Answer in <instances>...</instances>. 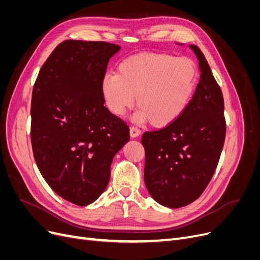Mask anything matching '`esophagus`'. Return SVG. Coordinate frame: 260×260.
<instances>
[{
    "mask_svg": "<svg viewBox=\"0 0 260 260\" xmlns=\"http://www.w3.org/2000/svg\"><path fill=\"white\" fill-rule=\"evenodd\" d=\"M140 135H141V131L138 128H135V127H131L130 128V137L132 139L138 138Z\"/></svg>",
    "mask_w": 260,
    "mask_h": 260,
    "instance_id": "1",
    "label": "esophagus"
}]
</instances>
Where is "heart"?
I'll return each mask as SVG.
<instances>
[{
    "instance_id": "1",
    "label": "heart",
    "mask_w": 260,
    "mask_h": 260,
    "mask_svg": "<svg viewBox=\"0 0 260 260\" xmlns=\"http://www.w3.org/2000/svg\"><path fill=\"white\" fill-rule=\"evenodd\" d=\"M195 62L166 53H140L125 58L117 74L101 83L107 109L121 117L136 104V119L165 127L175 121L190 103L198 82Z\"/></svg>"
}]
</instances>
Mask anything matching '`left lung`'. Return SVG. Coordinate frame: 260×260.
Masks as SVG:
<instances>
[{
    "label": "left lung",
    "mask_w": 260,
    "mask_h": 260,
    "mask_svg": "<svg viewBox=\"0 0 260 260\" xmlns=\"http://www.w3.org/2000/svg\"><path fill=\"white\" fill-rule=\"evenodd\" d=\"M200 82L177 119L160 130L145 132L144 182L160 205L179 208L198 200L215 174L224 137L223 96L198 46Z\"/></svg>",
    "instance_id": "left-lung-1"
}]
</instances>
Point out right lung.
Listing matches in <instances>:
<instances>
[{
	"mask_svg": "<svg viewBox=\"0 0 260 260\" xmlns=\"http://www.w3.org/2000/svg\"><path fill=\"white\" fill-rule=\"evenodd\" d=\"M120 46L66 40L40 69L31 101V143L52 190L78 206L95 202L129 128L104 106L101 83Z\"/></svg>",
	"mask_w": 260,
	"mask_h": 260,
	"instance_id": "obj_1",
	"label": "right lung"
}]
</instances>
